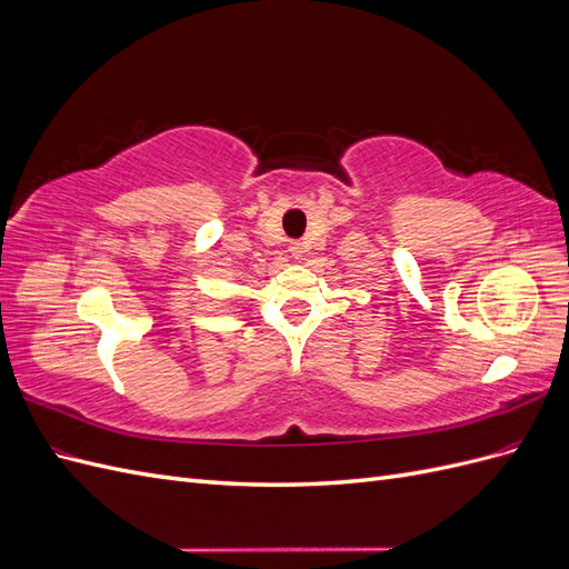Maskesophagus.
<instances>
[{"label":"esophagus","instance_id":"34e87169","mask_svg":"<svg viewBox=\"0 0 569 569\" xmlns=\"http://www.w3.org/2000/svg\"><path fill=\"white\" fill-rule=\"evenodd\" d=\"M301 249H303V247H301L299 242H291V247H289V251H291V253H295V256H301V253H303Z\"/></svg>","mask_w":569,"mask_h":569}]
</instances>
